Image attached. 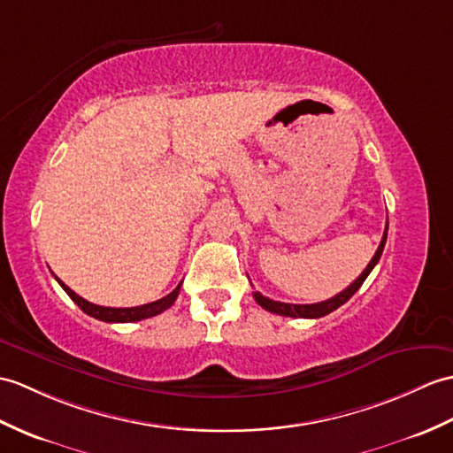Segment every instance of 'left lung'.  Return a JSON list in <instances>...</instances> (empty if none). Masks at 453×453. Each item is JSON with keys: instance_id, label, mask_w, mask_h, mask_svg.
<instances>
[{"instance_id": "left-lung-1", "label": "left lung", "mask_w": 453, "mask_h": 453, "mask_svg": "<svg viewBox=\"0 0 453 453\" xmlns=\"http://www.w3.org/2000/svg\"><path fill=\"white\" fill-rule=\"evenodd\" d=\"M386 237H388V226H386V229H384V235H382L380 245H378L372 260H371L369 265H366V268L363 270V274H361L359 278H357L349 288L343 289L342 293H338V296L328 299V301L314 303V304H291V303L272 301V299L262 296V293H258V291L252 293V296H255L257 303L260 304L262 309H266L268 312L281 314V317H291V319H320V317H326V314H330L332 311L342 307L343 303L349 301V299L355 296V291L363 286V281L366 280V276L371 274L372 268L376 266V262L380 260V257H382V250H384V245H386Z\"/></svg>"}]
</instances>
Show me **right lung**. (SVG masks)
Returning <instances> with one entry per match:
<instances>
[{"label": "right lung", "mask_w": 453, "mask_h": 453, "mask_svg": "<svg viewBox=\"0 0 453 453\" xmlns=\"http://www.w3.org/2000/svg\"><path fill=\"white\" fill-rule=\"evenodd\" d=\"M59 286L65 289L67 296L79 304V309L82 312L90 314V317L104 320V322H136V320H144V319H150L156 317V314L164 312L165 309H170L172 304L175 303L177 296H179V289H181V283L170 293V296H165L162 299H157L154 303L149 304H141V307H129V309H111V307H100V304H94L87 299H82L81 296H77L75 291L71 288H67L65 283H63L59 278H56Z\"/></svg>", "instance_id": "obj_1"}]
</instances>
